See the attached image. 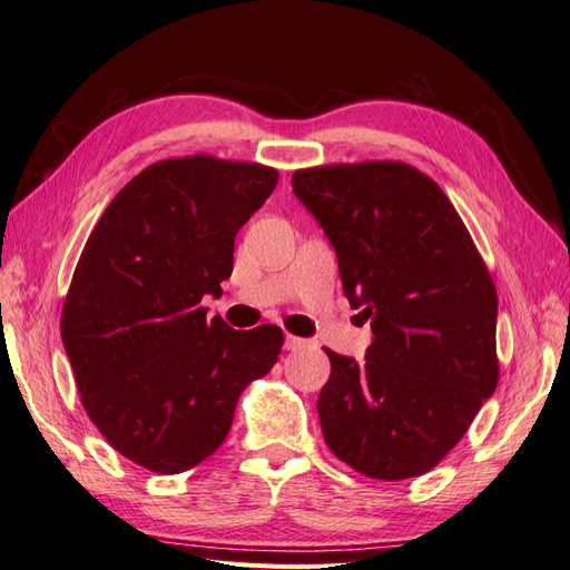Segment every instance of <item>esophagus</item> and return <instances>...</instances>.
I'll list each match as a JSON object with an SVG mask.
<instances>
[{
  "instance_id": "esophagus-1",
  "label": "esophagus",
  "mask_w": 570,
  "mask_h": 570,
  "mask_svg": "<svg viewBox=\"0 0 570 570\" xmlns=\"http://www.w3.org/2000/svg\"><path fill=\"white\" fill-rule=\"evenodd\" d=\"M302 347H306V340H302V337H297V335H287V337H285V350H287V352H297V350H302Z\"/></svg>"
}]
</instances>
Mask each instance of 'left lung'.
I'll return each instance as SVG.
<instances>
[{
  "label": "left lung",
  "instance_id": "obj_1",
  "mask_svg": "<svg viewBox=\"0 0 570 570\" xmlns=\"http://www.w3.org/2000/svg\"><path fill=\"white\" fill-rule=\"evenodd\" d=\"M292 189L335 247L373 342L325 350L318 419L331 452L375 480L428 473L494 392L497 289L442 187L404 161L302 168Z\"/></svg>",
  "mask_w": 570,
  "mask_h": 570
}]
</instances>
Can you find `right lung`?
I'll list each match as a JSON object with an SVG mask.
<instances>
[{
	"label": "right lung",
	"mask_w": 570,
	"mask_h": 570,
	"mask_svg": "<svg viewBox=\"0 0 570 570\" xmlns=\"http://www.w3.org/2000/svg\"><path fill=\"white\" fill-rule=\"evenodd\" d=\"M278 170L209 154L137 174L97 220L61 312V340L90 421L118 454L183 473L228 438L243 390L283 347L278 325L206 318L233 273L235 235Z\"/></svg>",
	"instance_id": "1"
}]
</instances>
